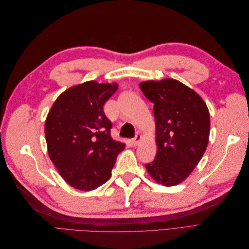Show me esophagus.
Here are the masks:
<instances>
[{"instance_id": "1", "label": "esophagus", "mask_w": 249, "mask_h": 249, "mask_svg": "<svg viewBox=\"0 0 249 249\" xmlns=\"http://www.w3.org/2000/svg\"><path fill=\"white\" fill-rule=\"evenodd\" d=\"M141 139H142L141 135H140V134H137L136 136H135V137L132 139V144H133V145H138L139 142L141 141Z\"/></svg>"}]
</instances>
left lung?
Wrapping results in <instances>:
<instances>
[{
  "label": "left lung",
  "instance_id": "obj_1",
  "mask_svg": "<svg viewBox=\"0 0 249 249\" xmlns=\"http://www.w3.org/2000/svg\"><path fill=\"white\" fill-rule=\"evenodd\" d=\"M141 91L154 104L155 160L145 164L156 182L170 187L182 183L205 154L210 136V114L201 97L173 79L146 81Z\"/></svg>",
  "mask_w": 249,
  "mask_h": 249
}]
</instances>
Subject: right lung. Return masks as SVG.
<instances>
[{"instance_id":"add662e5","label":"right lung","mask_w":249,"mask_h":249,"mask_svg":"<svg viewBox=\"0 0 249 249\" xmlns=\"http://www.w3.org/2000/svg\"><path fill=\"white\" fill-rule=\"evenodd\" d=\"M117 84L88 81L67 89L53 104L44 134L51 161L60 176L82 191L94 190L111 177L124 144L111 137L104 105Z\"/></svg>"}]
</instances>
